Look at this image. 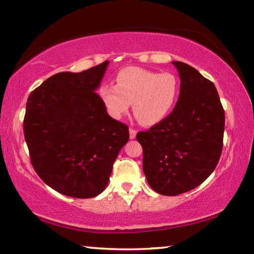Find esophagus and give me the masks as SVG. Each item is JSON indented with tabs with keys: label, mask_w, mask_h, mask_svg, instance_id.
Masks as SVG:
<instances>
[{
	"label": "esophagus",
	"mask_w": 254,
	"mask_h": 254,
	"mask_svg": "<svg viewBox=\"0 0 254 254\" xmlns=\"http://www.w3.org/2000/svg\"><path fill=\"white\" fill-rule=\"evenodd\" d=\"M128 132H130V139H134L135 135H136V131L134 130V128H130Z\"/></svg>",
	"instance_id": "esophagus-1"
}]
</instances>
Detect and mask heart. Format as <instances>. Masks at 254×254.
Here are the masks:
<instances>
[{
    "mask_svg": "<svg viewBox=\"0 0 254 254\" xmlns=\"http://www.w3.org/2000/svg\"><path fill=\"white\" fill-rule=\"evenodd\" d=\"M180 95V80L173 72H158L140 67L120 70L115 86L100 91L103 105L112 118L120 120L132 104L135 118L147 127L156 126L171 114Z\"/></svg>",
    "mask_w": 254,
    "mask_h": 254,
    "instance_id": "heart-1",
    "label": "heart"
}]
</instances>
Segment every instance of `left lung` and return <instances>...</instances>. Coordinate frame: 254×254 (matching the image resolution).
Returning <instances> with one entry per match:
<instances>
[{"instance_id":"left-lung-1","label":"left lung","mask_w":254,"mask_h":254,"mask_svg":"<svg viewBox=\"0 0 254 254\" xmlns=\"http://www.w3.org/2000/svg\"><path fill=\"white\" fill-rule=\"evenodd\" d=\"M173 65L180 77L177 105L162 122L136 134L147 182L166 196L191 190L208 178L220 160L225 124L212 81L187 64Z\"/></svg>"}]
</instances>
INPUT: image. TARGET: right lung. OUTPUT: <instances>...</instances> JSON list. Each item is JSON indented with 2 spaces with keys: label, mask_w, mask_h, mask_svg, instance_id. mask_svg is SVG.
Instances as JSON below:
<instances>
[{
  "label": "right lung",
  "mask_w": 254,
  "mask_h": 254,
  "mask_svg": "<svg viewBox=\"0 0 254 254\" xmlns=\"http://www.w3.org/2000/svg\"><path fill=\"white\" fill-rule=\"evenodd\" d=\"M109 60L58 72L30 94L23 131L38 176L60 194L92 198L107 186L128 127L107 114L95 93Z\"/></svg>",
  "instance_id": "add662e5"
}]
</instances>
